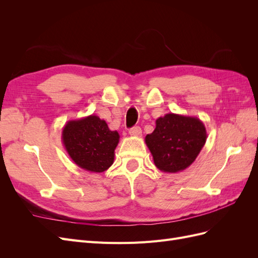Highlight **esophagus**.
<instances>
[{
	"instance_id": "esophagus-1",
	"label": "esophagus",
	"mask_w": 258,
	"mask_h": 258,
	"mask_svg": "<svg viewBox=\"0 0 258 258\" xmlns=\"http://www.w3.org/2000/svg\"><path fill=\"white\" fill-rule=\"evenodd\" d=\"M129 135L132 136V137H141L142 130H141V128H140V127L136 126V127L131 128V129L129 130Z\"/></svg>"
}]
</instances>
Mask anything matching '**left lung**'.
<instances>
[{
	"label": "left lung",
	"instance_id": "1",
	"mask_svg": "<svg viewBox=\"0 0 258 258\" xmlns=\"http://www.w3.org/2000/svg\"><path fill=\"white\" fill-rule=\"evenodd\" d=\"M207 141V130L197 117L169 113L156 120V128L145 137L155 166L167 173L188 168Z\"/></svg>",
	"mask_w": 258,
	"mask_h": 258
}]
</instances>
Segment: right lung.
Instances as JSON below:
<instances>
[{
    "label": "right lung",
    "instance_id": "right-lung-1",
    "mask_svg": "<svg viewBox=\"0 0 258 258\" xmlns=\"http://www.w3.org/2000/svg\"><path fill=\"white\" fill-rule=\"evenodd\" d=\"M62 143L71 159L90 172H103L114 162L115 148L119 142L116 130L108 128L97 115L69 120L62 129Z\"/></svg>",
    "mask_w": 258,
    "mask_h": 258
}]
</instances>
